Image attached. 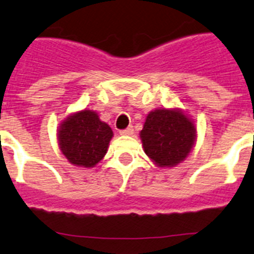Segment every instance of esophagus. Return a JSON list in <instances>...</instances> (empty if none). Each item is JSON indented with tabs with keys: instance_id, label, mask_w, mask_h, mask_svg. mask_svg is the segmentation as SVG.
<instances>
[{
	"instance_id": "esophagus-1",
	"label": "esophagus",
	"mask_w": 254,
	"mask_h": 254,
	"mask_svg": "<svg viewBox=\"0 0 254 254\" xmlns=\"http://www.w3.org/2000/svg\"><path fill=\"white\" fill-rule=\"evenodd\" d=\"M120 135H132V132H134V129H132V127H127V129H123L120 130Z\"/></svg>"
}]
</instances>
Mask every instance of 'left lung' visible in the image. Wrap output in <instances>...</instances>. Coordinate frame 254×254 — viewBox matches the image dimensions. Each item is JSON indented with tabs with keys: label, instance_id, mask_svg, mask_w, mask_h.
Here are the masks:
<instances>
[{
	"label": "left lung",
	"instance_id": "8db88e82",
	"mask_svg": "<svg viewBox=\"0 0 254 254\" xmlns=\"http://www.w3.org/2000/svg\"><path fill=\"white\" fill-rule=\"evenodd\" d=\"M145 154L159 166H174L186 159L196 139L195 125L179 110L157 109L140 132Z\"/></svg>",
	"mask_w": 254,
	"mask_h": 254
}]
</instances>
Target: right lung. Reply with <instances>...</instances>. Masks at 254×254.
I'll list each match as a JSON object with an SVG mask.
<instances>
[{"label":"right lung","mask_w":254,"mask_h":254,"mask_svg":"<svg viewBox=\"0 0 254 254\" xmlns=\"http://www.w3.org/2000/svg\"><path fill=\"white\" fill-rule=\"evenodd\" d=\"M113 137L110 127L92 110H82L62 123L59 147L70 164L92 167L104 157Z\"/></svg>","instance_id":"add662e5"}]
</instances>
